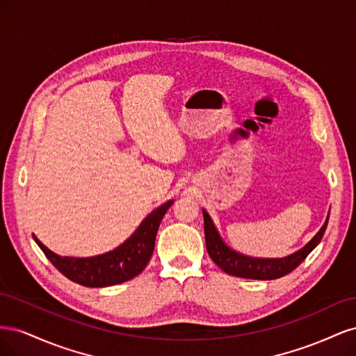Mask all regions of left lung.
Listing matches in <instances>:
<instances>
[{
    "label": "left lung",
    "instance_id": "8db88e82",
    "mask_svg": "<svg viewBox=\"0 0 356 356\" xmlns=\"http://www.w3.org/2000/svg\"><path fill=\"white\" fill-rule=\"evenodd\" d=\"M202 212L204 222V241H207V250L209 257L212 258V261L217 264L222 272L232 276L257 279V281H272V279L282 277L289 272H293L294 268L303 263L305 258L319 245L322 236L325 233L330 218L328 212L327 220L322 224L319 232L303 248H300L298 251L282 258H260L234 251L233 248H230L222 241L220 232L215 227V224L207 209H202Z\"/></svg>",
    "mask_w": 356,
    "mask_h": 356
}]
</instances>
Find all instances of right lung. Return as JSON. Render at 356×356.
Here are the masks:
<instances>
[{"mask_svg":"<svg viewBox=\"0 0 356 356\" xmlns=\"http://www.w3.org/2000/svg\"><path fill=\"white\" fill-rule=\"evenodd\" d=\"M174 200H168L149 212L129 238L113 251L93 257H62L50 251L34 236V241L50 263L70 281L90 288L111 286L134 279L148 264L154 251L156 234L166 211Z\"/></svg>","mask_w":356,"mask_h":356,"instance_id":"obj_1","label":"right lung"}]
</instances>
